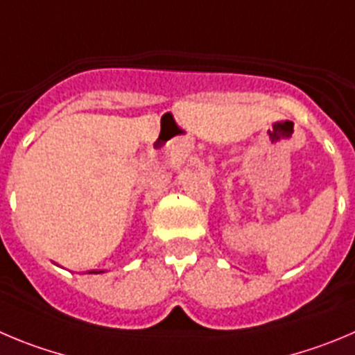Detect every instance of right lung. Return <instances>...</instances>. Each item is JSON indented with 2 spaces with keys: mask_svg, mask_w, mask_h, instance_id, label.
<instances>
[{
  "mask_svg": "<svg viewBox=\"0 0 355 355\" xmlns=\"http://www.w3.org/2000/svg\"><path fill=\"white\" fill-rule=\"evenodd\" d=\"M89 273H103V271H89Z\"/></svg>",
  "mask_w": 355,
  "mask_h": 355,
  "instance_id": "right-lung-1",
  "label": "right lung"
}]
</instances>
